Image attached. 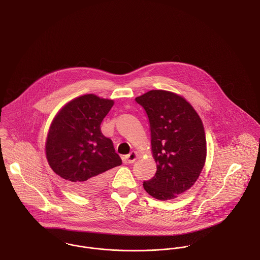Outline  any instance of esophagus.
I'll list each match as a JSON object with an SVG mask.
<instances>
[{
	"label": "esophagus",
	"mask_w": 260,
	"mask_h": 260,
	"mask_svg": "<svg viewBox=\"0 0 260 260\" xmlns=\"http://www.w3.org/2000/svg\"><path fill=\"white\" fill-rule=\"evenodd\" d=\"M137 157H138V154L136 153V152H131L130 154H128V155H126L125 156V161H126V163H128V164H132V163H134L135 162V160L137 159Z\"/></svg>",
	"instance_id": "1"
}]
</instances>
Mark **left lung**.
<instances>
[{
  "mask_svg": "<svg viewBox=\"0 0 260 260\" xmlns=\"http://www.w3.org/2000/svg\"><path fill=\"white\" fill-rule=\"evenodd\" d=\"M135 100L149 120L157 163L155 176L143 187L155 199H175L196 183L205 165L207 141L202 120L189 102L173 92L151 90Z\"/></svg>",
  "mask_w": 260,
  "mask_h": 260,
  "instance_id": "8db88e82",
  "label": "left lung"
}]
</instances>
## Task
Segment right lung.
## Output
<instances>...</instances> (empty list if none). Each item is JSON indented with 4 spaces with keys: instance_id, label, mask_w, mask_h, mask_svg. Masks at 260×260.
Listing matches in <instances>:
<instances>
[{
    "instance_id": "obj_1",
    "label": "right lung",
    "mask_w": 260,
    "mask_h": 260,
    "mask_svg": "<svg viewBox=\"0 0 260 260\" xmlns=\"http://www.w3.org/2000/svg\"><path fill=\"white\" fill-rule=\"evenodd\" d=\"M113 104V100L83 95L69 102L51 123L46 144L48 164L79 194L98 191L106 172L122 164L113 143L100 130Z\"/></svg>"
}]
</instances>
